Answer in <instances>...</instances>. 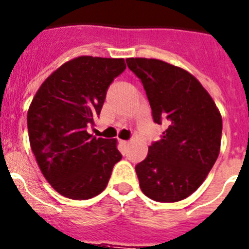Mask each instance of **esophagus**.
I'll return each instance as SVG.
<instances>
[{
    "mask_svg": "<svg viewBox=\"0 0 249 249\" xmlns=\"http://www.w3.org/2000/svg\"><path fill=\"white\" fill-rule=\"evenodd\" d=\"M121 144L124 145V147H126V145L129 144V142H128V141H121Z\"/></svg>",
    "mask_w": 249,
    "mask_h": 249,
    "instance_id": "1",
    "label": "esophagus"
}]
</instances>
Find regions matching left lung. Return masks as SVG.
Wrapping results in <instances>:
<instances>
[{
	"instance_id": "1",
	"label": "left lung",
	"mask_w": 249,
	"mask_h": 249,
	"mask_svg": "<svg viewBox=\"0 0 249 249\" xmlns=\"http://www.w3.org/2000/svg\"><path fill=\"white\" fill-rule=\"evenodd\" d=\"M143 84L154 122L166 124L160 141L136 165L141 190L158 202H177L195 193L218 157L222 117L194 75L158 59L128 58Z\"/></svg>"
}]
</instances>
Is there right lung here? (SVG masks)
Returning <instances> with one entry per match:
<instances>
[{
	"instance_id": "add662e5",
	"label": "right lung",
	"mask_w": 249,
	"mask_h": 249,
	"mask_svg": "<svg viewBox=\"0 0 249 249\" xmlns=\"http://www.w3.org/2000/svg\"><path fill=\"white\" fill-rule=\"evenodd\" d=\"M124 59L83 55L64 63L40 85L27 113L29 143L40 172L68 199L88 200L106 189L121 160L117 140L88 127L100 115L109 84Z\"/></svg>"
}]
</instances>
